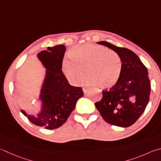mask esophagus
<instances>
[{
  "label": "esophagus",
  "instance_id": "34e87169",
  "mask_svg": "<svg viewBox=\"0 0 161 161\" xmlns=\"http://www.w3.org/2000/svg\"><path fill=\"white\" fill-rule=\"evenodd\" d=\"M89 90H90V89H88V88H83V92H84V93H88V92H89Z\"/></svg>",
  "mask_w": 161,
  "mask_h": 161
}]
</instances>
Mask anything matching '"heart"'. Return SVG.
<instances>
[{
  "mask_svg": "<svg viewBox=\"0 0 161 161\" xmlns=\"http://www.w3.org/2000/svg\"><path fill=\"white\" fill-rule=\"evenodd\" d=\"M70 59L62 63V71L69 83L77 85L89 76L87 83L103 89H111L121 77L123 63L118 53L106 46L84 43L68 52Z\"/></svg>",
  "mask_w": 161,
  "mask_h": 161,
  "instance_id": "b5f03b06",
  "label": "heart"
}]
</instances>
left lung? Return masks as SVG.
I'll return each instance as SVG.
<instances>
[{"instance_id": "8db88e82", "label": "left lung", "mask_w": 161, "mask_h": 161, "mask_svg": "<svg viewBox=\"0 0 161 161\" xmlns=\"http://www.w3.org/2000/svg\"><path fill=\"white\" fill-rule=\"evenodd\" d=\"M97 43L118 53L123 68L118 83L109 90L102 91L103 97L95 103L96 108L108 123L130 127L142 115L149 101L151 84L147 68L129 49L107 42Z\"/></svg>"}]
</instances>
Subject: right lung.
<instances>
[{
	"label": "right lung",
	"mask_w": 161,
	"mask_h": 161,
	"mask_svg": "<svg viewBox=\"0 0 161 161\" xmlns=\"http://www.w3.org/2000/svg\"><path fill=\"white\" fill-rule=\"evenodd\" d=\"M65 50L64 45H57L48 47L47 51L38 54L47 69L41 95L43 101L42 113L34 117L21 110L31 122L46 130L58 129L65 123L78 99L84 96L82 89L71 86L63 75L62 63Z\"/></svg>",
	"instance_id": "obj_1"
}]
</instances>
